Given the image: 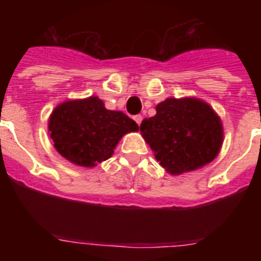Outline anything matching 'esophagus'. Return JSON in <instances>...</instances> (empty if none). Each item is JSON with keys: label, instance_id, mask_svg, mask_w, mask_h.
<instances>
[{"label": "esophagus", "instance_id": "1", "mask_svg": "<svg viewBox=\"0 0 261 261\" xmlns=\"http://www.w3.org/2000/svg\"><path fill=\"white\" fill-rule=\"evenodd\" d=\"M133 119H135V121L138 124V125L141 124V121H142V116H141V115H136V116L133 117Z\"/></svg>", "mask_w": 261, "mask_h": 261}]
</instances>
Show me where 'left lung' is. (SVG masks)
I'll return each mask as SVG.
<instances>
[{
	"label": "left lung",
	"mask_w": 261,
	"mask_h": 261,
	"mask_svg": "<svg viewBox=\"0 0 261 261\" xmlns=\"http://www.w3.org/2000/svg\"><path fill=\"white\" fill-rule=\"evenodd\" d=\"M155 110V116L142 120L140 130L170 174L192 171L216 158L223 132L211 106L193 98H168Z\"/></svg>",
	"instance_id": "left-lung-1"
}]
</instances>
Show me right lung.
Wrapping results in <instances>:
<instances>
[{
  "mask_svg": "<svg viewBox=\"0 0 261 261\" xmlns=\"http://www.w3.org/2000/svg\"><path fill=\"white\" fill-rule=\"evenodd\" d=\"M48 129L64 158L78 166L94 167L110 158L120 138L138 130V125L120 111L106 110L98 96H90L57 106Z\"/></svg>",
  "mask_w": 261,
  "mask_h": 261,
  "instance_id": "add662e5",
  "label": "right lung"
}]
</instances>
